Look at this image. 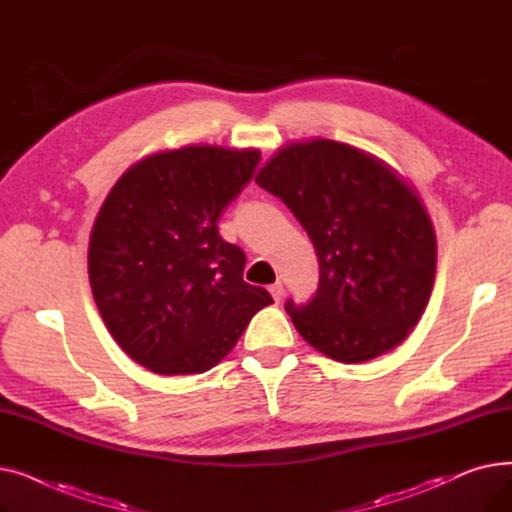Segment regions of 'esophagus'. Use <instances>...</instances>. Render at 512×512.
<instances>
[{"instance_id":"esophagus-1","label":"esophagus","mask_w":512,"mask_h":512,"mask_svg":"<svg viewBox=\"0 0 512 512\" xmlns=\"http://www.w3.org/2000/svg\"><path fill=\"white\" fill-rule=\"evenodd\" d=\"M270 292H272V297H274L276 303H280V301L284 299V286H282V282L272 284V286H270Z\"/></svg>"}]
</instances>
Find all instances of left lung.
I'll use <instances>...</instances> for the list:
<instances>
[{
  "instance_id": "obj_1",
  "label": "left lung",
  "mask_w": 512,
  "mask_h": 512,
  "mask_svg": "<svg viewBox=\"0 0 512 512\" xmlns=\"http://www.w3.org/2000/svg\"><path fill=\"white\" fill-rule=\"evenodd\" d=\"M255 182L280 197L319 259L315 297L286 303L326 357L363 363L409 336L436 278V232L415 188L359 147L311 139L282 147Z\"/></svg>"
}]
</instances>
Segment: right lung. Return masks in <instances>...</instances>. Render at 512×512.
<instances>
[{
  "label": "right lung",
  "mask_w": 512,
  "mask_h": 512,
  "mask_svg": "<svg viewBox=\"0 0 512 512\" xmlns=\"http://www.w3.org/2000/svg\"><path fill=\"white\" fill-rule=\"evenodd\" d=\"M259 157V149L218 145L153 153L103 201L89 242L91 290L105 328L149 371L211 369L274 303L242 280L245 253L218 232Z\"/></svg>",
  "instance_id": "1"
}]
</instances>
